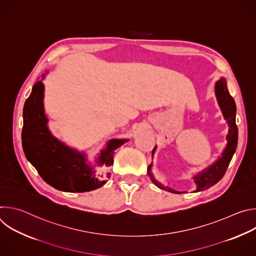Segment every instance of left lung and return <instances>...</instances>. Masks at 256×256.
Here are the masks:
<instances>
[{
	"label": "left lung",
	"instance_id": "1",
	"mask_svg": "<svg viewBox=\"0 0 256 256\" xmlns=\"http://www.w3.org/2000/svg\"><path fill=\"white\" fill-rule=\"evenodd\" d=\"M214 91H216V96L218 105H220L222 112H223V114H224V118H225V120H227V122L229 124V132L227 134L228 144L226 146V149L224 150L222 156L218 158V160L216 163H214L212 166H210L208 168H206V170H204L202 172L198 173L196 176L194 177L196 184L198 186L196 192H202V190L210 188V186H214L216 182H218L223 178V176L225 175L226 170L230 164V161L236 151V148H237L238 128H237L236 122H235L236 104H235L233 97L230 95V93L228 91L225 79L222 78L221 80H218L216 83ZM155 149L156 148H154L152 151V156H153ZM151 166H152V164H150L148 167L149 175L151 176L152 181L158 188H160L161 190H167L169 192L181 194V192H175L174 190H171L167 186L166 188L162 186L161 184H159L157 180H155L154 177L152 176V174L150 173Z\"/></svg>",
	"mask_w": 256,
	"mask_h": 256
}]
</instances>
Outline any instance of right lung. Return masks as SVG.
Wrapping results in <instances>:
<instances>
[{"label":"right lung","mask_w":256,"mask_h":256,"mask_svg":"<svg viewBox=\"0 0 256 256\" xmlns=\"http://www.w3.org/2000/svg\"><path fill=\"white\" fill-rule=\"evenodd\" d=\"M44 110V84L38 81L32 88L23 108L22 147L27 160L42 178L52 188L68 192H85L101 188L107 173L101 180L92 167L86 164L82 153L72 150L52 136L46 126ZM126 140H112L102 151L97 163L114 164V151Z\"/></svg>","instance_id":"1"}]
</instances>
